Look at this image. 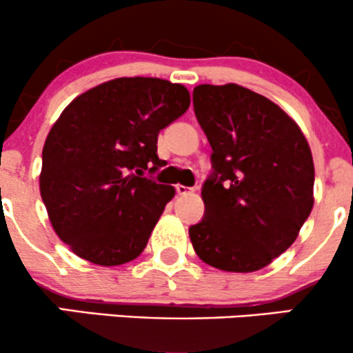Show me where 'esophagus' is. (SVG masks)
Returning a JSON list of instances; mask_svg holds the SVG:
<instances>
[{
    "label": "esophagus",
    "instance_id": "obj_1",
    "mask_svg": "<svg viewBox=\"0 0 353 353\" xmlns=\"http://www.w3.org/2000/svg\"><path fill=\"white\" fill-rule=\"evenodd\" d=\"M176 190H177V194H179V196H188V194H190L192 192V188H188V185H182V184H177L176 185Z\"/></svg>",
    "mask_w": 353,
    "mask_h": 353
}]
</instances>
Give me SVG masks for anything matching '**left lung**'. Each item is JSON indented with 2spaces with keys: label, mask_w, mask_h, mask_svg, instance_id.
Wrapping results in <instances>:
<instances>
[{
  "label": "left lung",
  "mask_w": 353,
  "mask_h": 353,
  "mask_svg": "<svg viewBox=\"0 0 353 353\" xmlns=\"http://www.w3.org/2000/svg\"><path fill=\"white\" fill-rule=\"evenodd\" d=\"M194 111L212 148L194 250L225 272H255L294 244L314 208V159L299 124L244 86L199 84Z\"/></svg>",
  "instance_id": "obj_1"
}]
</instances>
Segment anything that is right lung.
Masks as SVG:
<instances>
[{"label": "right lung", "instance_id": "obj_1", "mask_svg": "<svg viewBox=\"0 0 353 353\" xmlns=\"http://www.w3.org/2000/svg\"><path fill=\"white\" fill-rule=\"evenodd\" d=\"M189 104L182 84L136 76L64 108L44 143L39 190L52 229L78 257L111 267L145 249L176 189L144 174L164 165L157 134Z\"/></svg>", "mask_w": 353, "mask_h": 353}]
</instances>
